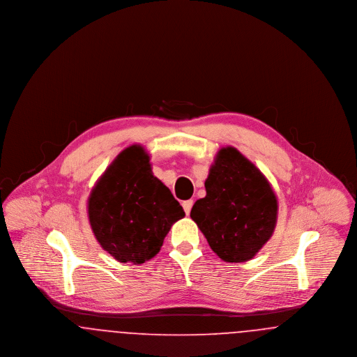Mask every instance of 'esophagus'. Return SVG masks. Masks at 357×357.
Listing matches in <instances>:
<instances>
[{"instance_id":"34e87169","label":"esophagus","mask_w":357,"mask_h":357,"mask_svg":"<svg viewBox=\"0 0 357 357\" xmlns=\"http://www.w3.org/2000/svg\"><path fill=\"white\" fill-rule=\"evenodd\" d=\"M192 204H194V201L192 199H190V201H185L182 206H183V208H185V213H186L187 215L190 214V211H191V207H192Z\"/></svg>"}]
</instances>
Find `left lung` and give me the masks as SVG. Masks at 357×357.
<instances>
[{
  "label": "left lung",
  "instance_id": "obj_1",
  "mask_svg": "<svg viewBox=\"0 0 357 357\" xmlns=\"http://www.w3.org/2000/svg\"><path fill=\"white\" fill-rule=\"evenodd\" d=\"M190 213L225 262H245L271 239L278 204L269 181L234 147L221 149Z\"/></svg>",
  "mask_w": 357,
  "mask_h": 357
}]
</instances>
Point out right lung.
I'll list each match as a JSON object with an SVG mask.
<instances>
[{
  "instance_id": "right-lung-1",
  "label": "right lung",
  "mask_w": 357,
  "mask_h": 357,
  "mask_svg": "<svg viewBox=\"0 0 357 357\" xmlns=\"http://www.w3.org/2000/svg\"><path fill=\"white\" fill-rule=\"evenodd\" d=\"M183 217L169 187L153 176L149 153L136 144L116 156L88 198L92 231L119 262L151 259L171 226Z\"/></svg>"
}]
</instances>
